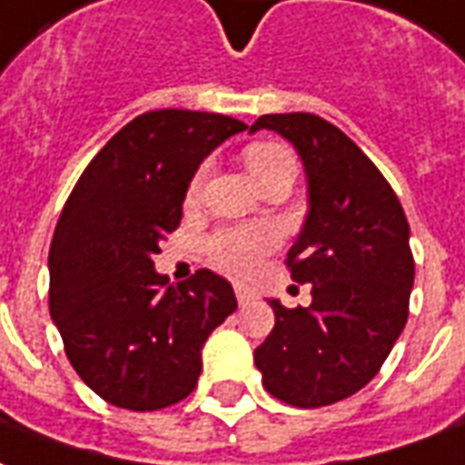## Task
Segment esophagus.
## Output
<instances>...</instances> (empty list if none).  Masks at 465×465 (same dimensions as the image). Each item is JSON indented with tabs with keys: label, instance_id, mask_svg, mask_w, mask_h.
Masks as SVG:
<instances>
[{
	"label": "esophagus",
	"instance_id": "esophagus-1",
	"mask_svg": "<svg viewBox=\"0 0 465 465\" xmlns=\"http://www.w3.org/2000/svg\"><path fill=\"white\" fill-rule=\"evenodd\" d=\"M235 297H237V302L242 304V307L252 302V292H250L247 287H242V284H237L235 287Z\"/></svg>",
	"mask_w": 465,
	"mask_h": 465
}]
</instances>
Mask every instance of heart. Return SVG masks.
<instances>
[{"mask_svg":"<svg viewBox=\"0 0 465 465\" xmlns=\"http://www.w3.org/2000/svg\"><path fill=\"white\" fill-rule=\"evenodd\" d=\"M242 161L255 183L267 178L270 173L282 165H297L292 151L282 143L247 145ZM205 175H208V163H203L198 171L193 173L191 183L185 188L188 205L200 198ZM277 245H280V230L274 225H240V228H223L213 232L205 240V255H208L210 265L218 267L220 272L230 274V277H247L250 272H255L262 257L270 255Z\"/></svg>","mask_w":465,"mask_h":465,"instance_id":"heart-1","label":"heart"}]
</instances>
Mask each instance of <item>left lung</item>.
<instances>
[{
    "label": "left lung",
    "instance_id": "1",
    "mask_svg": "<svg viewBox=\"0 0 465 465\" xmlns=\"http://www.w3.org/2000/svg\"><path fill=\"white\" fill-rule=\"evenodd\" d=\"M284 135L302 158L310 213L284 265L312 282L310 307L272 300L274 327L255 349L262 386L300 409L337 404L379 374L409 317V220L381 171L314 114H267L250 131Z\"/></svg>",
    "mask_w": 465,
    "mask_h": 465
}]
</instances>
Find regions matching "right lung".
Segmentation results:
<instances>
[{
  "label": "right lung",
  "instance_id": "1",
  "mask_svg": "<svg viewBox=\"0 0 465 465\" xmlns=\"http://www.w3.org/2000/svg\"><path fill=\"white\" fill-rule=\"evenodd\" d=\"M232 116L161 108L125 124L74 185L49 247V312L76 374L104 401L155 411L198 384L200 349L237 310L228 280L168 284L158 242L178 230L203 158L245 131Z\"/></svg>",
  "mask_w": 465,
  "mask_h": 465
}]
</instances>
